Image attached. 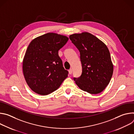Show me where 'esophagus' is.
<instances>
[{"instance_id": "34e87169", "label": "esophagus", "mask_w": 134, "mask_h": 134, "mask_svg": "<svg viewBox=\"0 0 134 134\" xmlns=\"http://www.w3.org/2000/svg\"><path fill=\"white\" fill-rule=\"evenodd\" d=\"M72 69H69V70H68V72H69V74H72Z\"/></svg>"}]
</instances>
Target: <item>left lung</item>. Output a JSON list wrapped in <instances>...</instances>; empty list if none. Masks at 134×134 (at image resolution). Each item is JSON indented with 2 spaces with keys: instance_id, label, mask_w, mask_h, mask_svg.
<instances>
[{
  "instance_id": "1",
  "label": "left lung",
  "mask_w": 134,
  "mask_h": 134,
  "mask_svg": "<svg viewBox=\"0 0 134 134\" xmlns=\"http://www.w3.org/2000/svg\"><path fill=\"white\" fill-rule=\"evenodd\" d=\"M72 43L80 52L82 73L74 80L82 90L92 94L102 92L109 84L113 65L107 46L97 37L88 33L69 36Z\"/></svg>"
}]
</instances>
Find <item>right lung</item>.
Here are the masks:
<instances>
[{
  "instance_id": "obj_1",
  "label": "right lung",
  "mask_w": 134,
  "mask_h": 134,
  "mask_svg": "<svg viewBox=\"0 0 134 134\" xmlns=\"http://www.w3.org/2000/svg\"><path fill=\"white\" fill-rule=\"evenodd\" d=\"M68 37L48 33L34 39L29 44L23 60V71L30 88L41 95L58 89L67 77L58 51Z\"/></svg>"
}]
</instances>
